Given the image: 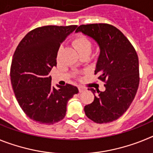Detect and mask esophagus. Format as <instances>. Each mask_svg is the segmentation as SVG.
I'll use <instances>...</instances> for the list:
<instances>
[{"label": "esophagus", "mask_w": 153, "mask_h": 153, "mask_svg": "<svg viewBox=\"0 0 153 153\" xmlns=\"http://www.w3.org/2000/svg\"><path fill=\"white\" fill-rule=\"evenodd\" d=\"M78 89H79V92H83V91H84V90H85L84 87H83V86H78Z\"/></svg>", "instance_id": "obj_1"}]
</instances>
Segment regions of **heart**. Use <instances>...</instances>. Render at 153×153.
Returning a JSON list of instances; mask_svg holds the SVG:
<instances>
[{
  "instance_id": "1",
  "label": "heart",
  "mask_w": 153,
  "mask_h": 153,
  "mask_svg": "<svg viewBox=\"0 0 153 153\" xmlns=\"http://www.w3.org/2000/svg\"><path fill=\"white\" fill-rule=\"evenodd\" d=\"M74 47L77 50L79 54L84 52H90L91 51V43L87 37L84 36H79L76 37L73 41Z\"/></svg>"
}]
</instances>
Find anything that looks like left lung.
Wrapping results in <instances>:
<instances>
[{
    "instance_id": "obj_1",
    "label": "left lung",
    "mask_w": 153,
    "mask_h": 153,
    "mask_svg": "<svg viewBox=\"0 0 153 153\" xmlns=\"http://www.w3.org/2000/svg\"><path fill=\"white\" fill-rule=\"evenodd\" d=\"M97 42L100 55L95 74L105 83V91L90 89L94 100L85 106L86 116L97 123H107L124 114L134 100L140 83L139 59L129 40L107 24L80 25L76 30Z\"/></svg>"
}]
</instances>
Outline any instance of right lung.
I'll return each mask as SVG.
<instances>
[{
	"mask_svg": "<svg viewBox=\"0 0 153 153\" xmlns=\"http://www.w3.org/2000/svg\"><path fill=\"white\" fill-rule=\"evenodd\" d=\"M76 27L36 28L24 36L14 52L10 67L12 87L23 111L36 123L52 125L63 120L69 100L79 92L71 84L55 88L49 75L56 66L60 44Z\"/></svg>",
	"mask_w": 153,
	"mask_h": 153,
	"instance_id": "right-lung-1",
	"label": "right lung"
}]
</instances>
